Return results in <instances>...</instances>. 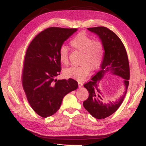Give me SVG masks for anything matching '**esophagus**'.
<instances>
[{
  "label": "esophagus",
  "instance_id": "1",
  "mask_svg": "<svg viewBox=\"0 0 146 146\" xmlns=\"http://www.w3.org/2000/svg\"><path fill=\"white\" fill-rule=\"evenodd\" d=\"M78 87L79 88H81L83 86V83L81 82H78Z\"/></svg>",
  "mask_w": 146,
  "mask_h": 146
}]
</instances>
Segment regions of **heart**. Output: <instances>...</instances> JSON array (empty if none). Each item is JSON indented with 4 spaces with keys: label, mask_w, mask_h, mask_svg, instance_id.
Wrapping results in <instances>:
<instances>
[{
    "label": "heart",
    "mask_w": 146,
    "mask_h": 146,
    "mask_svg": "<svg viewBox=\"0 0 146 146\" xmlns=\"http://www.w3.org/2000/svg\"><path fill=\"white\" fill-rule=\"evenodd\" d=\"M74 49L83 53L80 66H73L66 69L64 73L67 77L78 81L84 80L90 73L91 69L95 70L99 67L104 55V46L99 40H93L90 36L80 33L70 42ZM59 59L65 66L69 64V50L67 46H61L59 50Z\"/></svg>",
    "instance_id": "b5f03b06"
}]
</instances>
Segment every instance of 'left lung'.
I'll return each instance as SVG.
<instances>
[{
    "label": "left lung",
    "mask_w": 146,
    "mask_h": 146,
    "mask_svg": "<svg viewBox=\"0 0 146 146\" xmlns=\"http://www.w3.org/2000/svg\"><path fill=\"white\" fill-rule=\"evenodd\" d=\"M88 29L97 35L100 38L104 46V55L100 70L91 78V81L84 85L88 91L89 97L84 101L83 105L93 117L104 119L118 110L126 95L130 76L129 60L122 42L114 32L103 26L88 28ZM107 72L117 75L124 79L125 92L115 102L106 103L99 89L98 84Z\"/></svg>",
    "instance_id": "left-lung-1"
}]
</instances>
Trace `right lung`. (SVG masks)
<instances>
[{
  "label": "right lung",
  "instance_id": "right-lung-1",
  "mask_svg": "<svg viewBox=\"0 0 146 146\" xmlns=\"http://www.w3.org/2000/svg\"><path fill=\"white\" fill-rule=\"evenodd\" d=\"M76 31L48 28L39 33L27 49L22 75L23 89L32 109L43 118L55 114L64 96L78 86L72 78L55 79L61 71L60 48Z\"/></svg>",
  "mask_w": 146,
  "mask_h": 146
}]
</instances>
